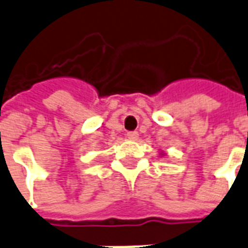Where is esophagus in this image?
Wrapping results in <instances>:
<instances>
[{"label":"esophagus","mask_w":248,"mask_h":248,"mask_svg":"<svg viewBox=\"0 0 248 248\" xmlns=\"http://www.w3.org/2000/svg\"><path fill=\"white\" fill-rule=\"evenodd\" d=\"M126 137H128L129 140H137V137H139V132H136V131L128 132V133H126Z\"/></svg>","instance_id":"obj_1"}]
</instances>
